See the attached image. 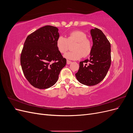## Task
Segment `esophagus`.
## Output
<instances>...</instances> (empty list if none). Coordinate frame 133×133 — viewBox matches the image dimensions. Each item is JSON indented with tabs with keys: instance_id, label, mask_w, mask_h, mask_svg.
Here are the masks:
<instances>
[{
	"instance_id": "34e87169",
	"label": "esophagus",
	"mask_w": 133,
	"mask_h": 133,
	"mask_svg": "<svg viewBox=\"0 0 133 133\" xmlns=\"http://www.w3.org/2000/svg\"><path fill=\"white\" fill-rule=\"evenodd\" d=\"M66 63H67L68 65H69V64H70L71 63V61H69V60H66Z\"/></svg>"
}]
</instances>
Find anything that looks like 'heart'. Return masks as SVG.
<instances>
[{"mask_svg": "<svg viewBox=\"0 0 133 133\" xmlns=\"http://www.w3.org/2000/svg\"><path fill=\"white\" fill-rule=\"evenodd\" d=\"M75 43L72 47L73 51L69 52L64 57L71 60H78L82 57H87L92 51V44L87 35L81 30H74L68 34L66 39L62 36L59 37L56 41V46L60 53H65L68 50L69 44Z\"/></svg>", "mask_w": 133, "mask_h": 133, "instance_id": "obj_1", "label": "heart"}]
</instances>
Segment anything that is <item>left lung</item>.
I'll return each instance as SVG.
<instances>
[{
	"mask_svg": "<svg viewBox=\"0 0 133 133\" xmlns=\"http://www.w3.org/2000/svg\"><path fill=\"white\" fill-rule=\"evenodd\" d=\"M92 40V51L89 59L79 63V69L75 74L79 82L87 86L101 82L111 64V46L106 36L98 28L90 30Z\"/></svg>",
	"mask_w": 133,
	"mask_h": 133,
	"instance_id": "left-lung-1",
	"label": "left lung"
}]
</instances>
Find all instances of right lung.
<instances>
[{
    "instance_id": "1",
    "label": "right lung",
    "mask_w": 133,
    "mask_h": 133,
    "mask_svg": "<svg viewBox=\"0 0 133 133\" xmlns=\"http://www.w3.org/2000/svg\"><path fill=\"white\" fill-rule=\"evenodd\" d=\"M57 27L46 25L28 35L21 56L23 73L31 85L48 89L57 83L66 60L58 50Z\"/></svg>"
}]
</instances>
